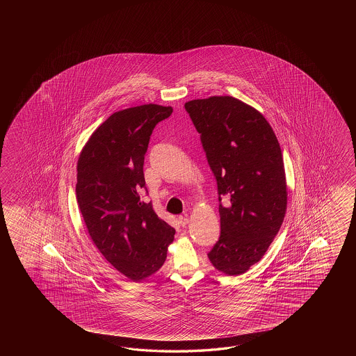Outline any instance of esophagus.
I'll return each instance as SVG.
<instances>
[{
  "label": "esophagus",
  "instance_id": "obj_1",
  "mask_svg": "<svg viewBox=\"0 0 356 356\" xmlns=\"http://www.w3.org/2000/svg\"><path fill=\"white\" fill-rule=\"evenodd\" d=\"M188 222V218H186V216H178V224H179L181 227H186Z\"/></svg>",
  "mask_w": 356,
  "mask_h": 356
}]
</instances>
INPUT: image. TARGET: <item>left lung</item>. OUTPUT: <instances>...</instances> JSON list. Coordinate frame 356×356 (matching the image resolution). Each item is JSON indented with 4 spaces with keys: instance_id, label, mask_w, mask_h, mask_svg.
<instances>
[{
    "instance_id": "obj_1",
    "label": "left lung",
    "mask_w": 356,
    "mask_h": 356,
    "mask_svg": "<svg viewBox=\"0 0 356 356\" xmlns=\"http://www.w3.org/2000/svg\"><path fill=\"white\" fill-rule=\"evenodd\" d=\"M218 181L221 233L207 254L227 276L247 273L265 256L288 206V186L277 137L256 108L233 97L184 104Z\"/></svg>"
}]
</instances>
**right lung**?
Segmentation results:
<instances>
[{
	"label": "right lung",
	"instance_id": "right-lung-1",
	"mask_svg": "<svg viewBox=\"0 0 356 356\" xmlns=\"http://www.w3.org/2000/svg\"><path fill=\"white\" fill-rule=\"evenodd\" d=\"M172 112L158 104L115 112L91 134L77 160L76 198L91 241L117 271L136 282L164 265L175 241V229L138 195L152 129Z\"/></svg>",
	"mask_w": 356,
	"mask_h": 356
}]
</instances>
